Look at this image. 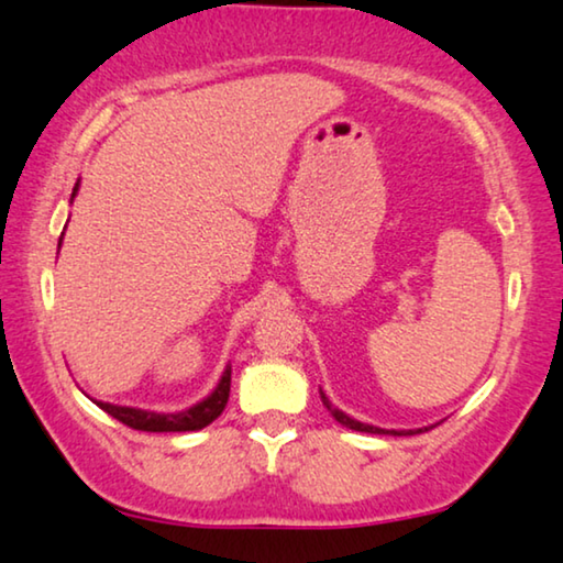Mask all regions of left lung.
Listing matches in <instances>:
<instances>
[{"instance_id":"1","label":"left lung","mask_w":563,"mask_h":563,"mask_svg":"<svg viewBox=\"0 0 563 563\" xmlns=\"http://www.w3.org/2000/svg\"><path fill=\"white\" fill-rule=\"evenodd\" d=\"M321 401H324V407L329 409V415H332L336 422L340 424H344V427H350V430H357V432H371V434H415V430H380V427H373V424H363V422H357V419H352V417H347L344 415V411H340L334 407L332 401L327 399V394L321 391ZM427 430V427H424ZM424 430H417V432H424Z\"/></svg>"}]
</instances>
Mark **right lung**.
<instances>
[{
    "mask_svg": "<svg viewBox=\"0 0 563 563\" xmlns=\"http://www.w3.org/2000/svg\"><path fill=\"white\" fill-rule=\"evenodd\" d=\"M77 190H79V185L74 187L71 198L77 195ZM58 246H62V244H58ZM229 391H231V368L223 371L219 386L213 388V394L208 396V399L195 404V407L185 409V411H177V415H156V411L115 407V404H104V401H95V404L102 411H108L110 417H115L118 422H123L125 427H133V430H141V432H190V430H203L206 424H211L213 419L221 415L223 407H227V401H229Z\"/></svg>",
    "mask_w": 563,
    "mask_h": 563,
    "instance_id": "1",
    "label": "right lung"
}]
</instances>
